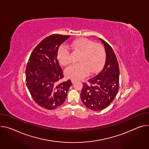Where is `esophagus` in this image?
<instances>
[{
    "instance_id": "esophagus-1",
    "label": "esophagus",
    "mask_w": 149,
    "mask_h": 149,
    "mask_svg": "<svg viewBox=\"0 0 149 149\" xmlns=\"http://www.w3.org/2000/svg\"><path fill=\"white\" fill-rule=\"evenodd\" d=\"M77 81V80L76 79H71V82L72 83H75Z\"/></svg>"
}]
</instances>
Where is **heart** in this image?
<instances>
[{
  "instance_id": "heart-1",
  "label": "heart",
  "mask_w": 149,
  "mask_h": 149,
  "mask_svg": "<svg viewBox=\"0 0 149 149\" xmlns=\"http://www.w3.org/2000/svg\"><path fill=\"white\" fill-rule=\"evenodd\" d=\"M72 48L80 52L78 63L72 65L65 70L68 78L78 79L98 72L104 64L106 52L104 47L86 38L77 39L71 43ZM58 58L61 64L67 66L71 62V51L68 47L62 46L58 52Z\"/></svg>"
}]
</instances>
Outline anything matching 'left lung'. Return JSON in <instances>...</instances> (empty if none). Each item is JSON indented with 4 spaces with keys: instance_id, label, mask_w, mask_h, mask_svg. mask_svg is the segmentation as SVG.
<instances>
[{
    "instance_id": "8db88e82",
    "label": "left lung",
    "mask_w": 149,
    "mask_h": 149,
    "mask_svg": "<svg viewBox=\"0 0 149 149\" xmlns=\"http://www.w3.org/2000/svg\"><path fill=\"white\" fill-rule=\"evenodd\" d=\"M106 50V62L103 70L96 76L83 83L81 99L90 109L100 111L110 105L119 90V68L115 54L104 40L100 38Z\"/></svg>"
}]
</instances>
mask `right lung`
<instances>
[{
    "mask_svg": "<svg viewBox=\"0 0 149 149\" xmlns=\"http://www.w3.org/2000/svg\"><path fill=\"white\" fill-rule=\"evenodd\" d=\"M69 37L54 34L44 38L33 50L26 67V84L31 96L47 110L63 103L72 85L70 79L60 81L63 74L58 59L60 45Z\"/></svg>",
    "mask_w": 149,
    "mask_h": 149,
    "instance_id": "obj_1",
    "label": "right lung"
}]
</instances>
